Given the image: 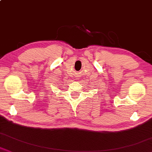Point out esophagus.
Here are the masks:
<instances>
[{
  "instance_id": "esophagus-1",
  "label": "esophagus",
  "mask_w": 152,
  "mask_h": 152,
  "mask_svg": "<svg viewBox=\"0 0 152 152\" xmlns=\"http://www.w3.org/2000/svg\"><path fill=\"white\" fill-rule=\"evenodd\" d=\"M76 79H79V78H80V76H79V75H77L76 74Z\"/></svg>"
}]
</instances>
